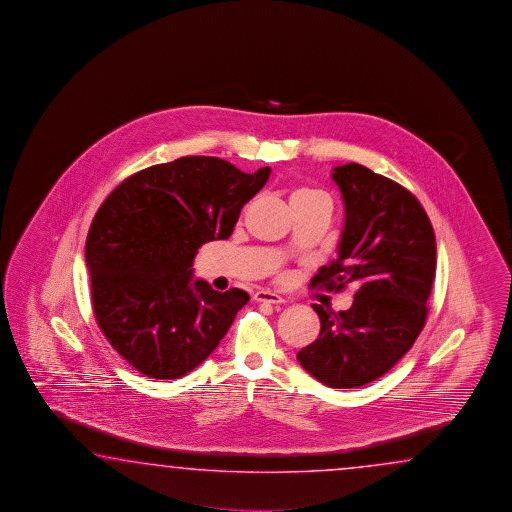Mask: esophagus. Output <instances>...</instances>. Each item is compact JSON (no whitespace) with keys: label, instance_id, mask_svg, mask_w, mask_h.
<instances>
[{"label":"esophagus","instance_id":"34e87169","mask_svg":"<svg viewBox=\"0 0 512 512\" xmlns=\"http://www.w3.org/2000/svg\"><path fill=\"white\" fill-rule=\"evenodd\" d=\"M254 300L265 302V304H285V300L280 294L271 293V291H258L254 294Z\"/></svg>","mask_w":512,"mask_h":512}]
</instances>
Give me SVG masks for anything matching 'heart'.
Segmentation results:
<instances>
[{
    "label": "heart",
    "instance_id": "b5f03b06",
    "mask_svg": "<svg viewBox=\"0 0 512 512\" xmlns=\"http://www.w3.org/2000/svg\"><path fill=\"white\" fill-rule=\"evenodd\" d=\"M296 197H318V199H324V197L320 196V194H316V192H296L291 199H296ZM326 201V199H324Z\"/></svg>",
    "mask_w": 512,
    "mask_h": 512
}]
</instances>
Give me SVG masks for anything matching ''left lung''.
I'll return each mask as SVG.
<instances>
[{
  "label": "left lung",
  "instance_id": "left-lung-1",
  "mask_svg": "<svg viewBox=\"0 0 512 512\" xmlns=\"http://www.w3.org/2000/svg\"><path fill=\"white\" fill-rule=\"evenodd\" d=\"M344 201L338 258L311 285L359 283L348 311L313 304L320 335L296 359L329 388H357L403 359L425 327L435 278V236L417 197L362 164L333 168Z\"/></svg>",
  "mask_w": 512,
  "mask_h": 512
}]
</instances>
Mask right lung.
Instances as JSON below:
<instances>
[{
  "mask_svg": "<svg viewBox=\"0 0 512 512\" xmlns=\"http://www.w3.org/2000/svg\"><path fill=\"white\" fill-rule=\"evenodd\" d=\"M271 175L218 157H181L122 181L86 241L98 326L122 359L152 379H179L218 348L249 302L241 289L192 280L197 249L227 240Z\"/></svg>",
  "mask_w": 512,
  "mask_h": 512,
  "instance_id": "add662e5",
  "label": "right lung"
}]
</instances>
